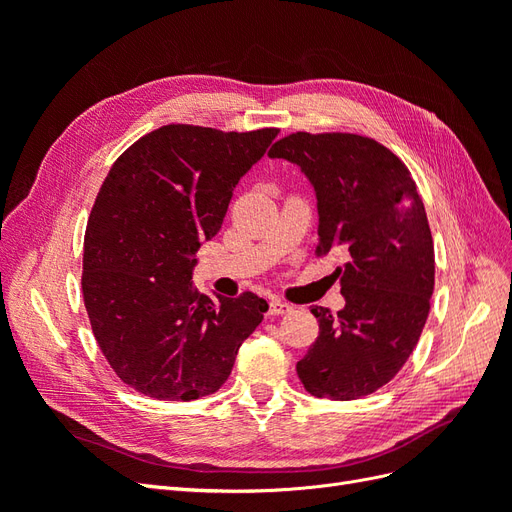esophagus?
Masks as SVG:
<instances>
[{"label": "esophagus", "instance_id": "esophagus-1", "mask_svg": "<svg viewBox=\"0 0 512 512\" xmlns=\"http://www.w3.org/2000/svg\"><path fill=\"white\" fill-rule=\"evenodd\" d=\"M290 312H292L290 303H284L280 299H271V303H269V314L271 316H284V314H290Z\"/></svg>", "mask_w": 512, "mask_h": 512}]
</instances>
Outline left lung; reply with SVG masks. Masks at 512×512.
Here are the masks:
<instances>
[{"label":"left lung","mask_w":512,"mask_h":512,"mask_svg":"<svg viewBox=\"0 0 512 512\" xmlns=\"http://www.w3.org/2000/svg\"><path fill=\"white\" fill-rule=\"evenodd\" d=\"M269 158L297 164L318 205V254H342L346 305L312 307L320 333L297 363L305 389L335 401L378 391L404 367L429 316L433 241L410 170L359 134L297 132Z\"/></svg>","instance_id":"8db88e82"}]
</instances>
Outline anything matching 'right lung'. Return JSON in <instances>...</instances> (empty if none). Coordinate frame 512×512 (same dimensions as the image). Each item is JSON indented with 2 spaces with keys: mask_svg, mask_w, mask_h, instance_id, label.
I'll return each instance as SVG.
<instances>
[{
  "mask_svg": "<svg viewBox=\"0 0 512 512\" xmlns=\"http://www.w3.org/2000/svg\"><path fill=\"white\" fill-rule=\"evenodd\" d=\"M170 123L121 153L91 209L83 299L115 374L160 401H192L228 380L267 301L200 294L192 275L232 190L277 136Z\"/></svg>",
  "mask_w": 512,
  "mask_h": 512,
  "instance_id": "add662e5",
  "label": "right lung"
}]
</instances>
